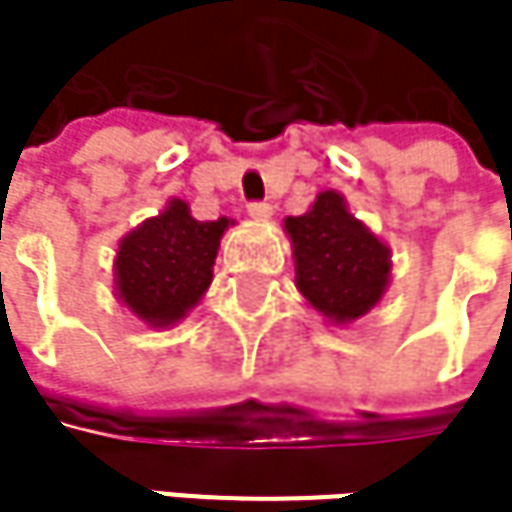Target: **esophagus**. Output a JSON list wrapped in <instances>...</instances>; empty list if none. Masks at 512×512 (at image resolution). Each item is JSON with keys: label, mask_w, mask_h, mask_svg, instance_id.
<instances>
[{"label": "esophagus", "mask_w": 512, "mask_h": 512, "mask_svg": "<svg viewBox=\"0 0 512 512\" xmlns=\"http://www.w3.org/2000/svg\"><path fill=\"white\" fill-rule=\"evenodd\" d=\"M249 216L252 219H269L272 216V204L269 201H249Z\"/></svg>", "instance_id": "34e87169"}]
</instances>
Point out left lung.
I'll return each mask as SVG.
<instances>
[{
  "instance_id": "left-lung-1",
  "label": "left lung",
  "mask_w": 512,
  "mask_h": 512,
  "mask_svg": "<svg viewBox=\"0 0 512 512\" xmlns=\"http://www.w3.org/2000/svg\"><path fill=\"white\" fill-rule=\"evenodd\" d=\"M302 296L329 320L350 323L367 314L388 287V249L350 216L344 195L320 192L305 216L284 222Z\"/></svg>"
}]
</instances>
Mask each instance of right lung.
I'll use <instances>...</instances> for the list:
<instances>
[{
    "mask_svg": "<svg viewBox=\"0 0 512 512\" xmlns=\"http://www.w3.org/2000/svg\"><path fill=\"white\" fill-rule=\"evenodd\" d=\"M228 219L198 222L183 201L127 234L115 260L121 302L151 326L177 323L210 287Z\"/></svg>",
    "mask_w": 512,
    "mask_h": 512,
    "instance_id": "1",
    "label": "right lung"
}]
</instances>
